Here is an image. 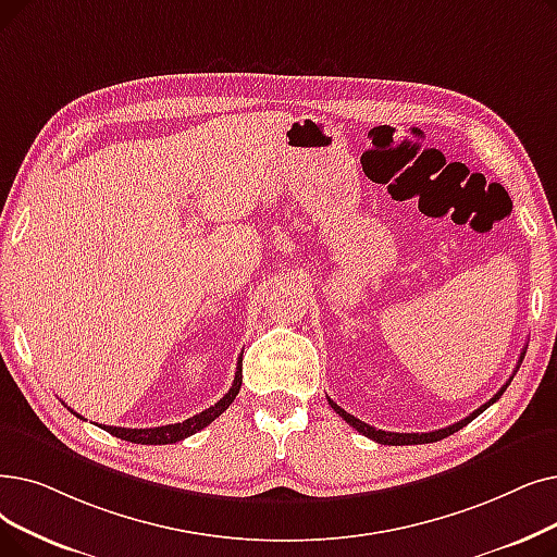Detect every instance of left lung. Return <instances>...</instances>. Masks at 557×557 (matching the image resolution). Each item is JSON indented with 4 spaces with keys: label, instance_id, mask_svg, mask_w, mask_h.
Instances as JSON below:
<instances>
[{
    "label": "left lung",
    "instance_id": "obj_1",
    "mask_svg": "<svg viewBox=\"0 0 557 557\" xmlns=\"http://www.w3.org/2000/svg\"><path fill=\"white\" fill-rule=\"evenodd\" d=\"M523 355L525 352H521V357H519V364L523 361ZM519 364H517V371H519ZM515 371V373H517ZM515 373H512V377H515ZM512 377L507 380L503 386H500V392L490 400V403H485L482 407H478L473 414H469L467 419H462V421H457V423H453V425H448V428H442V430H434V432H384V430H375L373 425H369V423H364V421H359L357 417H352V414H348L346 409H342L338 407L334 400H330L327 398V403H330V407L334 409V412L342 417L346 423H350L357 432H361L364 434V437H369V440H373V442H377V444H384V446H409V444H432V442H440V440H446L448 434H453V432H457L459 428H465L467 423H471L478 414H482L485 412V409L490 407V405H494L500 396H503V392L507 389V384L512 382Z\"/></svg>",
    "mask_w": 557,
    "mask_h": 557
}]
</instances>
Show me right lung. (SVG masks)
Instances as JSON below:
<instances>
[{
    "label": "right lung",
    "instance_id": "obj_1",
    "mask_svg": "<svg viewBox=\"0 0 557 557\" xmlns=\"http://www.w3.org/2000/svg\"><path fill=\"white\" fill-rule=\"evenodd\" d=\"M240 361L236 364V375H234V384L230 386V392L215 403L213 407L205 409V412L190 417L182 423H171V425H161V428H115V425H102V430H107L109 434H113V437L117 440H125V442H132V444H150V446H157V444H175V442H182L186 437H190V434L200 432L202 428H207L213 419H219L225 409L234 403L238 389H240V382H244V375H240ZM72 412V409H70ZM77 414V412H72ZM79 417V414H77ZM82 419V417H79Z\"/></svg>",
    "mask_w": 557,
    "mask_h": 557
}]
</instances>
